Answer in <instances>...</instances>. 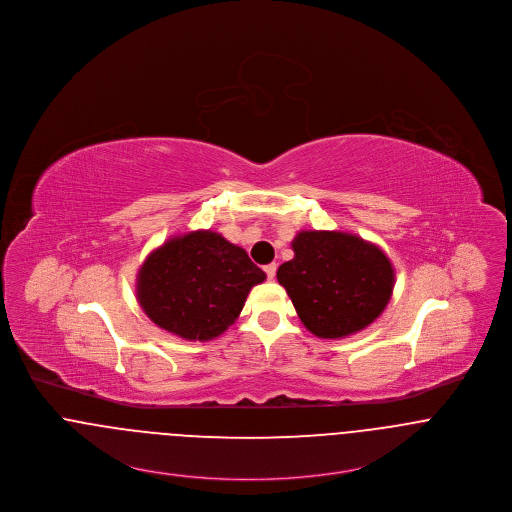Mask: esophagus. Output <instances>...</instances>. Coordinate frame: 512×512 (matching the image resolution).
Returning a JSON list of instances; mask_svg holds the SVG:
<instances>
[{"label":"esophagus","mask_w":512,"mask_h":512,"mask_svg":"<svg viewBox=\"0 0 512 512\" xmlns=\"http://www.w3.org/2000/svg\"><path fill=\"white\" fill-rule=\"evenodd\" d=\"M276 270H278V266H276V264H268V266H264V272H266L268 279L276 278Z\"/></svg>","instance_id":"1"}]
</instances>
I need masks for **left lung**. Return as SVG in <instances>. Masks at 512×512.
I'll return each mask as SVG.
<instances>
[{"label": "left lung", "mask_w": 512, "mask_h": 512, "mask_svg": "<svg viewBox=\"0 0 512 512\" xmlns=\"http://www.w3.org/2000/svg\"><path fill=\"white\" fill-rule=\"evenodd\" d=\"M291 248L295 256L279 266V285L315 336H350L387 307L395 270L379 246L356 234L301 231Z\"/></svg>", "instance_id": "8db88e82"}]
</instances>
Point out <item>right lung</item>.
I'll use <instances>...</instances> for the list:
<instances>
[{"label": "right lung", "instance_id": "right-lung-1", "mask_svg": "<svg viewBox=\"0 0 512 512\" xmlns=\"http://www.w3.org/2000/svg\"><path fill=\"white\" fill-rule=\"evenodd\" d=\"M266 274L246 250L213 231H193L152 250L137 274V299L154 325L186 340H211L240 315Z\"/></svg>", "mask_w": 512, "mask_h": 512}]
</instances>
